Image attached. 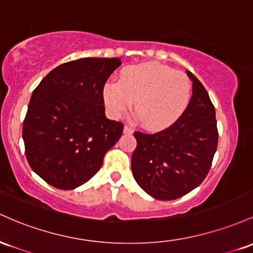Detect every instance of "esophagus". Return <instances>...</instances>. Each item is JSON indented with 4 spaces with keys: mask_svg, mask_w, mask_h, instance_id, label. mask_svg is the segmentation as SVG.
Listing matches in <instances>:
<instances>
[{
    "mask_svg": "<svg viewBox=\"0 0 253 253\" xmlns=\"http://www.w3.org/2000/svg\"><path fill=\"white\" fill-rule=\"evenodd\" d=\"M132 131H134V130H132L131 126H124V132H126V134H132Z\"/></svg>",
    "mask_w": 253,
    "mask_h": 253,
    "instance_id": "1",
    "label": "esophagus"
}]
</instances>
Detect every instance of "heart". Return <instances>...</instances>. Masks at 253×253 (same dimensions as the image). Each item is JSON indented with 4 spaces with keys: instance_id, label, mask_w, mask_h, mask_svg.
Segmentation results:
<instances>
[{
    "instance_id": "1",
    "label": "heart",
    "mask_w": 253,
    "mask_h": 253,
    "mask_svg": "<svg viewBox=\"0 0 253 253\" xmlns=\"http://www.w3.org/2000/svg\"><path fill=\"white\" fill-rule=\"evenodd\" d=\"M192 84L185 73L157 62L126 68L118 82H109L103 90L104 103L113 117H119L135 103V113L152 130L171 126L191 100Z\"/></svg>"
}]
</instances>
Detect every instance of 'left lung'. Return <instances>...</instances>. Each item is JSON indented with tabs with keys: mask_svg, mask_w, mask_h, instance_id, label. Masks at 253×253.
Here are the masks:
<instances>
[{
	"mask_svg": "<svg viewBox=\"0 0 253 253\" xmlns=\"http://www.w3.org/2000/svg\"><path fill=\"white\" fill-rule=\"evenodd\" d=\"M192 80V96L185 111L160 131L134 132L137 147L131 157L136 183L161 201L183 197L207 177L217 148L215 107L200 80Z\"/></svg>",
	"mask_w": 253,
	"mask_h": 253,
	"instance_id": "8db88e82",
	"label": "left lung"
}]
</instances>
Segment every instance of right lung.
Wrapping results in <instances>:
<instances>
[{"mask_svg":"<svg viewBox=\"0 0 253 253\" xmlns=\"http://www.w3.org/2000/svg\"><path fill=\"white\" fill-rule=\"evenodd\" d=\"M119 58H80L58 65L33 90L22 126L31 169L47 184L72 190L100 169L123 134L105 116L103 90Z\"/></svg>","mask_w":253,"mask_h":253,"instance_id":"1","label":"right lung"}]
</instances>
